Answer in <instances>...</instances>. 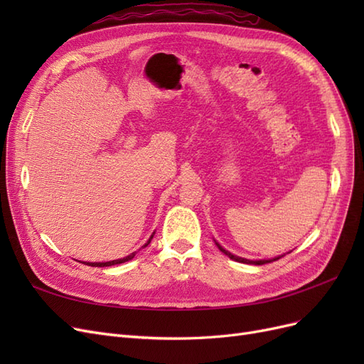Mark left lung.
<instances>
[{
    "label": "left lung",
    "instance_id": "obj_1",
    "mask_svg": "<svg viewBox=\"0 0 364 364\" xmlns=\"http://www.w3.org/2000/svg\"><path fill=\"white\" fill-rule=\"evenodd\" d=\"M215 241V240H214ZM215 246L222 250L225 255H228L230 259H234V261H237V262H243V264H255V266H261V264H267V262H272V261H277V259H279V258H282L284 255H279V257H274V258H270V259H247V258H243V257H237V255H234V253H230L229 250H226L223 246H220L217 241H215Z\"/></svg>",
    "mask_w": 364,
    "mask_h": 364
}]
</instances>
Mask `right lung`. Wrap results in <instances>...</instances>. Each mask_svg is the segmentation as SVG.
Returning <instances> with one entry per match:
<instances>
[{
  "instance_id": "add662e5",
  "label": "right lung",
  "mask_w": 364,
  "mask_h": 364,
  "mask_svg": "<svg viewBox=\"0 0 364 364\" xmlns=\"http://www.w3.org/2000/svg\"><path fill=\"white\" fill-rule=\"evenodd\" d=\"M153 235H155V232H153V234L150 235V238H149L147 243H146L144 246H142L141 249H144V247H147V246L150 245V241H151ZM135 255H136V252H132L130 255H127V257H124V258H119V259H114V261H106V262H83V264H86V266H91V267H109V266H115V264L126 262V261H129V259L134 258Z\"/></svg>"
}]
</instances>
